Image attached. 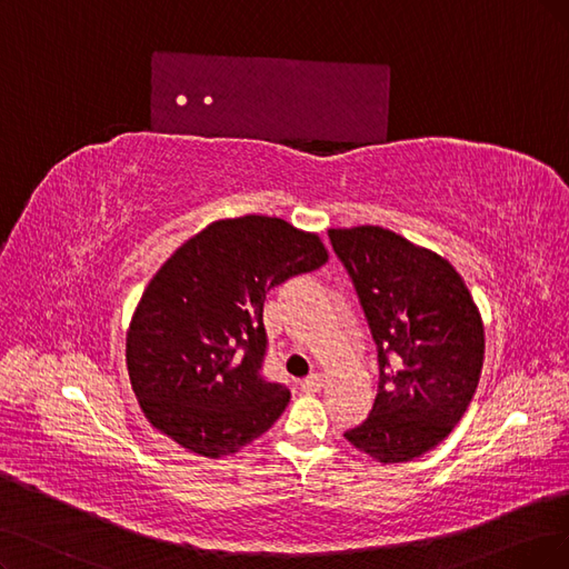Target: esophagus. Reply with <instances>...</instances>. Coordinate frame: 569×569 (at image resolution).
Wrapping results in <instances>:
<instances>
[{
	"mask_svg": "<svg viewBox=\"0 0 569 569\" xmlns=\"http://www.w3.org/2000/svg\"><path fill=\"white\" fill-rule=\"evenodd\" d=\"M323 387V375L321 372H311L309 377L302 380V389L305 391H319Z\"/></svg>",
	"mask_w": 569,
	"mask_h": 569,
	"instance_id": "obj_1",
	"label": "esophagus"
}]
</instances>
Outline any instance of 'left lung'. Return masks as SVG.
Instances as JSON below:
<instances>
[{"mask_svg": "<svg viewBox=\"0 0 569 569\" xmlns=\"http://www.w3.org/2000/svg\"><path fill=\"white\" fill-rule=\"evenodd\" d=\"M363 307L380 385L363 425L345 431L385 465L436 448L476 393L486 332L455 267L382 227L328 229Z\"/></svg>", "mask_w": 569, "mask_h": 569, "instance_id": "left-lung-1", "label": "left lung"}]
</instances>
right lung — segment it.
Returning <instances> with one entry per match:
<instances>
[{
  "label": "right lung",
  "mask_w": 569,
  "mask_h": 569,
  "mask_svg": "<svg viewBox=\"0 0 569 569\" xmlns=\"http://www.w3.org/2000/svg\"><path fill=\"white\" fill-rule=\"evenodd\" d=\"M317 234L281 218L218 220L182 243L144 288L126 335V366L152 427L203 457L260 438L288 387L262 377L267 292L319 269Z\"/></svg>",
  "instance_id": "right-lung-1"
}]
</instances>
